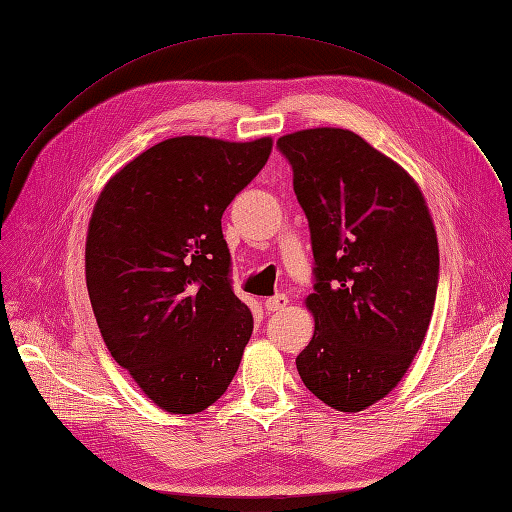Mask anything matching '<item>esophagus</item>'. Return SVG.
Masks as SVG:
<instances>
[{
	"label": "esophagus",
	"instance_id": "1",
	"mask_svg": "<svg viewBox=\"0 0 512 512\" xmlns=\"http://www.w3.org/2000/svg\"><path fill=\"white\" fill-rule=\"evenodd\" d=\"M286 305H288V297L282 295V293L265 299V309H268V311H280V309H284Z\"/></svg>",
	"mask_w": 512,
	"mask_h": 512
}]
</instances>
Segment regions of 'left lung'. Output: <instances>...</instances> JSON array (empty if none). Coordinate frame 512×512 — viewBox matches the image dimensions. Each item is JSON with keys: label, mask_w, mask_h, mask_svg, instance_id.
Returning a JSON list of instances; mask_svg holds the SVG:
<instances>
[{"label": "left lung", "mask_w": 512, "mask_h": 512, "mask_svg": "<svg viewBox=\"0 0 512 512\" xmlns=\"http://www.w3.org/2000/svg\"><path fill=\"white\" fill-rule=\"evenodd\" d=\"M293 169L314 251L316 318L297 355L305 387L360 412L406 374L433 316L439 249L412 177L358 133L303 129L276 142Z\"/></svg>", "instance_id": "1"}]
</instances>
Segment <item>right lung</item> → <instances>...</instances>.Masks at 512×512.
<instances>
[{
	"instance_id": "add662e5",
	"label": "right lung",
	"mask_w": 512,
	"mask_h": 512,
	"mask_svg": "<svg viewBox=\"0 0 512 512\" xmlns=\"http://www.w3.org/2000/svg\"><path fill=\"white\" fill-rule=\"evenodd\" d=\"M270 152L272 138H171L127 163L98 196L85 244L96 322L115 362L171 414L215 404L251 339L221 215Z\"/></svg>"
}]
</instances>
